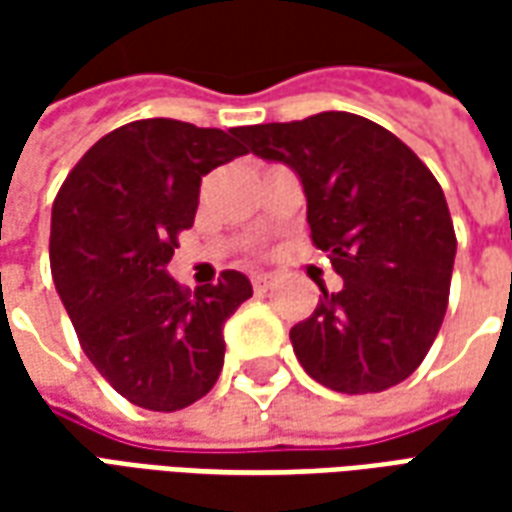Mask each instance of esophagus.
I'll list each match as a JSON object with an SVG mask.
<instances>
[{"label":"esophagus","mask_w":512,"mask_h":512,"mask_svg":"<svg viewBox=\"0 0 512 512\" xmlns=\"http://www.w3.org/2000/svg\"><path fill=\"white\" fill-rule=\"evenodd\" d=\"M271 282H274L271 274H252V288H255V293H266L271 288Z\"/></svg>","instance_id":"obj_1"}]
</instances>
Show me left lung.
I'll return each instance as SVG.
<instances>
[{"instance_id": "left-lung-1", "label": "left lung", "mask_w": 512, "mask_h": 512, "mask_svg": "<svg viewBox=\"0 0 512 512\" xmlns=\"http://www.w3.org/2000/svg\"><path fill=\"white\" fill-rule=\"evenodd\" d=\"M255 156L296 169L312 244L343 288L290 329L307 376L384 392L428 356L447 312L455 230L439 180L392 131L351 112L235 128Z\"/></svg>"}]
</instances>
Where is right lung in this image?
<instances>
[{
    "label": "right lung",
    "mask_w": 512,
    "mask_h": 512,
    "mask_svg": "<svg viewBox=\"0 0 512 512\" xmlns=\"http://www.w3.org/2000/svg\"><path fill=\"white\" fill-rule=\"evenodd\" d=\"M230 131L150 117L101 136L51 208V277L95 370L150 411L213 389L224 321L249 296L238 271L191 293L167 274L194 224L202 175L244 156Z\"/></svg>",
    "instance_id": "add662e5"
}]
</instances>
